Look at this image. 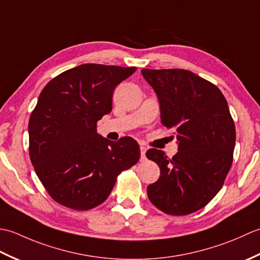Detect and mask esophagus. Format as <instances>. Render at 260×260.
Masks as SVG:
<instances>
[{
    "instance_id": "1",
    "label": "esophagus",
    "mask_w": 260,
    "mask_h": 260,
    "mask_svg": "<svg viewBox=\"0 0 260 260\" xmlns=\"http://www.w3.org/2000/svg\"><path fill=\"white\" fill-rule=\"evenodd\" d=\"M140 150H141V156H142V158H144L145 157V153H146V147L141 146Z\"/></svg>"
}]
</instances>
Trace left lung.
I'll list each match as a JSON object with an SVG mask.
<instances>
[{"instance_id": "8db88e82", "label": "left lung", "mask_w": 260, "mask_h": 260, "mask_svg": "<svg viewBox=\"0 0 260 260\" xmlns=\"http://www.w3.org/2000/svg\"><path fill=\"white\" fill-rule=\"evenodd\" d=\"M155 90L162 125L174 129L179 152L169 158L151 148L161 175L147 186L161 211L185 215L206 207L221 189L234 159L236 127L219 88L184 69H143ZM173 137V136H172Z\"/></svg>"}]
</instances>
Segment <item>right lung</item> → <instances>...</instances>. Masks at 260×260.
I'll use <instances>...</instances> for the list:
<instances>
[{
  "instance_id": "right-lung-1",
  "label": "right lung",
  "mask_w": 260,
  "mask_h": 260,
  "mask_svg": "<svg viewBox=\"0 0 260 260\" xmlns=\"http://www.w3.org/2000/svg\"><path fill=\"white\" fill-rule=\"evenodd\" d=\"M136 67L85 63L43 88L29 120V154L39 180L54 201L90 210L112 192L117 176L141 157L132 137L112 142L97 121L112 112L114 89Z\"/></svg>"
}]
</instances>
